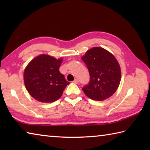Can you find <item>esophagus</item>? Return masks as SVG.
I'll return each mask as SVG.
<instances>
[{"label":"esophagus","mask_w":150,"mask_h":150,"mask_svg":"<svg viewBox=\"0 0 150 150\" xmlns=\"http://www.w3.org/2000/svg\"><path fill=\"white\" fill-rule=\"evenodd\" d=\"M73 83H75V84H77V83H79V80L77 79H75L73 81Z\"/></svg>","instance_id":"obj_1"}]
</instances>
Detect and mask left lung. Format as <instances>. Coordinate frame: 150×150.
<instances>
[{
    "label": "left lung",
    "instance_id": "1",
    "mask_svg": "<svg viewBox=\"0 0 150 150\" xmlns=\"http://www.w3.org/2000/svg\"><path fill=\"white\" fill-rule=\"evenodd\" d=\"M81 59L87 65L90 81L83 87L88 98L102 101L113 95L121 80L120 65L114 55L103 47L88 50Z\"/></svg>",
    "mask_w": 150,
    "mask_h": 150
}]
</instances>
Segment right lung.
<instances>
[{
  "label": "right lung",
  "mask_w": 150,
  "mask_h": 150,
  "mask_svg": "<svg viewBox=\"0 0 150 150\" xmlns=\"http://www.w3.org/2000/svg\"><path fill=\"white\" fill-rule=\"evenodd\" d=\"M62 59L42 54L26 66L24 73V84L29 94L35 100L44 103H53L62 96L69 84L59 68Z\"/></svg>",
  "instance_id": "1"
}]
</instances>
